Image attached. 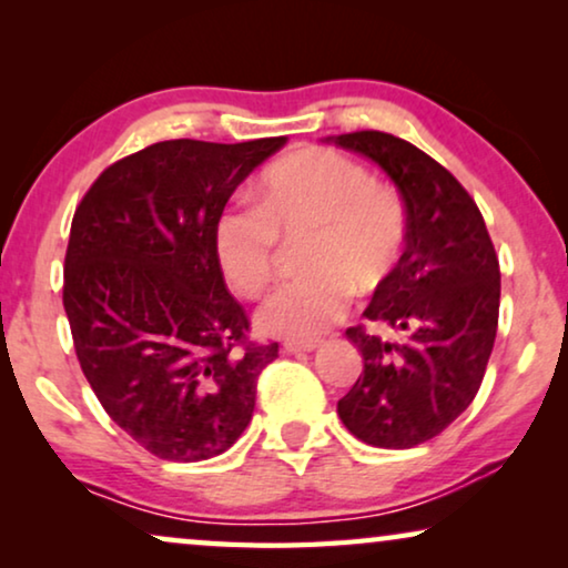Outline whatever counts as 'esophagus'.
<instances>
[{"mask_svg":"<svg viewBox=\"0 0 568 568\" xmlns=\"http://www.w3.org/2000/svg\"><path fill=\"white\" fill-rule=\"evenodd\" d=\"M321 346V341H286L284 352L286 354H305V352H315Z\"/></svg>","mask_w":568,"mask_h":568,"instance_id":"obj_1","label":"esophagus"}]
</instances>
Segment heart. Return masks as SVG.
<instances>
[{"mask_svg":"<svg viewBox=\"0 0 568 568\" xmlns=\"http://www.w3.org/2000/svg\"><path fill=\"white\" fill-rule=\"evenodd\" d=\"M258 209H227L214 258L232 290L255 297L274 276L278 240L300 243L305 276L263 300L255 323L278 338L321 336L346 315L352 292L372 294L398 268L408 214L390 185L336 150L310 146L263 170Z\"/></svg>","mask_w":568,"mask_h":568,"instance_id":"heart-1","label":"heart"}]
</instances>
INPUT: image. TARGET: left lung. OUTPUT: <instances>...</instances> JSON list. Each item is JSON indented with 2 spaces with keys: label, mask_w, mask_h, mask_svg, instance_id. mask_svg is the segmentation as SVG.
I'll list each match as a JSON object with an SVG mask.
<instances>
[{
  "label": "left lung",
  "mask_w": 568,
  "mask_h": 568,
  "mask_svg": "<svg viewBox=\"0 0 568 568\" xmlns=\"http://www.w3.org/2000/svg\"><path fill=\"white\" fill-rule=\"evenodd\" d=\"M328 142L383 168L408 214L398 268L364 310L400 338L346 331L364 369L338 416L372 447L408 449L445 432L476 398L499 325V258L476 201L418 146L385 131Z\"/></svg>",
  "instance_id": "8db88e82"
}]
</instances>
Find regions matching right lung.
Masks as SVG:
<instances>
[{
	"label": "right lung",
	"mask_w": 568,
	"mask_h": 568,
	"mask_svg": "<svg viewBox=\"0 0 568 568\" xmlns=\"http://www.w3.org/2000/svg\"><path fill=\"white\" fill-rule=\"evenodd\" d=\"M286 144L170 139L103 170L77 206L64 310L105 414L146 453L196 463L235 445L278 344L247 317L214 258V224L240 183Z\"/></svg>",
	"instance_id": "obj_1"
}]
</instances>
